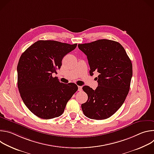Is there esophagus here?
<instances>
[{
  "mask_svg": "<svg viewBox=\"0 0 154 154\" xmlns=\"http://www.w3.org/2000/svg\"><path fill=\"white\" fill-rule=\"evenodd\" d=\"M76 49H77V48H76ZM77 83V85H78V86H79V88H81V86H82V84H81V83L80 82H76Z\"/></svg>",
  "mask_w": 154,
  "mask_h": 154,
  "instance_id": "1",
  "label": "esophagus"
}]
</instances>
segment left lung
Segmentation results:
<instances>
[{"mask_svg": "<svg viewBox=\"0 0 154 154\" xmlns=\"http://www.w3.org/2000/svg\"><path fill=\"white\" fill-rule=\"evenodd\" d=\"M76 46L41 40L21 55L17 67V87L24 103L36 116L50 119L61 116L77 91L75 84L60 81L53 74L60 68L63 58Z\"/></svg>", "mask_w": 154, "mask_h": 154, "instance_id": "1", "label": "left lung"}]
</instances>
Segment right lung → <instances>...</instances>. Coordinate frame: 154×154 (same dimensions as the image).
<instances>
[{
    "instance_id": "1",
    "label": "right lung",
    "mask_w": 154,
    "mask_h": 154,
    "mask_svg": "<svg viewBox=\"0 0 154 154\" xmlns=\"http://www.w3.org/2000/svg\"><path fill=\"white\" fill-rule=\"evenodd\" d=\"M86 56L91 72H99L98 86L86 90L87 101L82 104L88 118L102 120L112 116L123 104L132 77V64L118 42L99 39L78 46Z\"/></svg>"
}]
</instances>
